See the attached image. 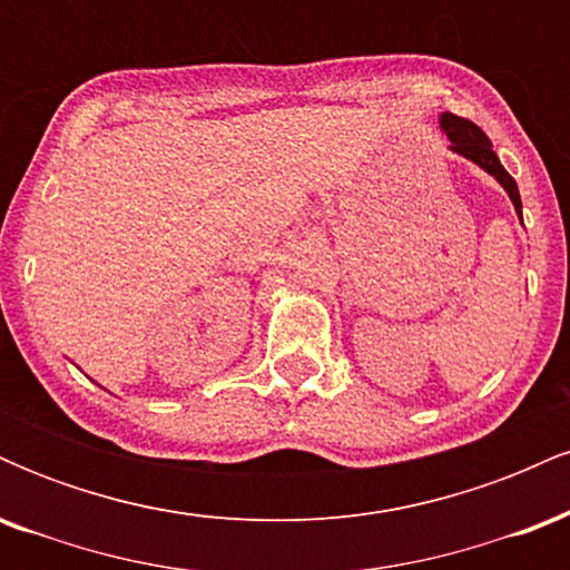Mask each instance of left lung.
I'll use <instances>...</instances> for the list:
<instances>
[{
	"instance_id": "1",
	"label": "left lung",
	"mask_w": 570,
	"mask_h": 570,
	"mask_svg": "<svg viewBox=\"0 0 570 570\" xmlns=\"http://www.w3.org/2000/svg\"><path fill=\"white\" fill-rule=\"evenodd\" d=\"M440 128H442V134L450 139V153L461 155V158H466V160H472L474 166H480L482 171H488L503 189H507V195H509V200H512L517 217H520V222H522L520 189H517V181L512 179V176L507 174V168L501 166L499 155L493 153V144H490L488 136L482 134V130L476 128L472 120H463V117L450 115V112L440 115Z\"/></svg>"
}]
</instances>
